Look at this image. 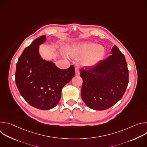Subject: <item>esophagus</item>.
<instances>
[{
	"mask_svg": "<svg viewBox=\"0 0 147 147\" xmlns=\"http://www.w3.org/2000/svg\"><path fill=\"white\" fill-rule=\"evenodd\" d=\"M75 71H76V76H79L80 75V70H79V69L78 67H76Z\"/></svg>",
	"mask_w": 147,
	"mask_h": 147,
	"instance_id": "obj_1",
	"label": "esophagus"
}]
</instances>
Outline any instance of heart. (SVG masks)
<instances>
[{
    "instance_id": "heart-1",
    "label": "heart",
    "mask_w": 147,
    "mask_h": 147,
    "mask_svg": "<svg viewBox=\"0 0 147 147\" xmlns=\"http://www.w3.org/2000/svg\"><path fill=\"white\" fill-rule=\"evenodd\" d=\"M70 54L76 57H82V66L91 67L101 60L105 55V49L100 45H96L91 42H84L77 44L70 50Z\"/></svg>"
}]
</instances>
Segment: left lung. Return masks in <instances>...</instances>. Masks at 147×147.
Listing matches in <instances>:
<instances>
[{"label":"left lung","instance_id":"1","mask_svg":"<svg viewBox=\"0 0 147 147\" xmlns=\"http://www.w3.org/2000/svg\"><path fill=\"white\" fill-rule=\"evenodd\" d=\"M111 55L95 65L80 70L81 97L91 109L106 110L123 97L129 83V70L124 55L114 45Z\"/></svg>","mask_w":147,"mask_h":147}]
</instances>
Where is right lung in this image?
I'll return each mask as SVG.
<instances>
[{"label": "right lung", "mask_w": 147, "mask_h": 147, "mask_svg": "<svg viewBox=\"0 0 147 147\" xmlns=\"http://www.w3.org/2000/svg\"><path fill=\"white\" fill-rule=\"evenodd\" d=\"M45 41L46 36H40L24 49L18 58L15 73L21 95L31 106L40 110H49L57 105L63 87L75 74L73 66L63 70L52 61L42 59L39 45Z\"/></svg>", "instance_id": "1"}]
</instances>
